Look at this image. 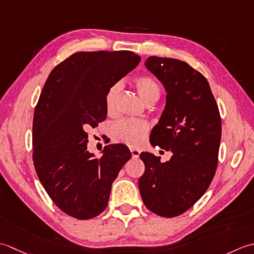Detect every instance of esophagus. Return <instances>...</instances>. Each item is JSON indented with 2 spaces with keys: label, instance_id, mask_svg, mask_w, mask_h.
Here are the masks:
<instances>
[{
  "label": "esophagus",
  "instance_id": "34e87169",
  "mask_svg": "<svg viewBox=\"0 0 254 254\" xmlns=\"http://www.w3.org/2000/svg\"><path fill=\"white\" fill-rule=\"evenodd\" d=\"M130 152H131L132 158H138L139 154H140V150L136 148H130Z\"/></svg>",
  "mask_w": 254,
  "mask_h": 254
}]
</instances>
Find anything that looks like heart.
I'll return each mask as SVG.
<instances>
[{"instance_id":"heart-1","label":"heart","mask_w":254,"mask_h":254,"mask_svg":"<svg viewBox=\"0 0 254 254\" xmlns=\"http://www.w3.org/2000/svg\"><path fill=\"white\" fill-rule=\"evenodd\" d=\"M139 96L146 103L157 101L160 96V86L158 82L151 76L141 75L134 80ZM121 91V84L116 83L108 89L105 95V104L108 112H112L115 106L116 97ZM148 131V124L140 120H122L114 123L111 133L115 140L126 143L128 146H139Z\"/></svg>"}]
</instances>
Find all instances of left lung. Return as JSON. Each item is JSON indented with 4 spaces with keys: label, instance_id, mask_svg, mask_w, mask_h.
<instances>
[{
    "label": "left lung",
    "instance_id": "8db88e82",
    "mask_svg": "<svg viewBox=\"0 0 254 254\" xmlns=\"http://www.w3.org/2000/svg\"><path fill=\"white\" fill-rule=\"evenodd\" d=\"M144 65L167 93L150 143L170 150L172 157L161 162L153 153L141 152L146 169L138 185L147 208L171 218L190 208L210 185L218 162L221 120L206 77L186 62L149 57Z\"/></svg>",
    "mask_w": 254,
    "mask_h": 254
}]
</instances>
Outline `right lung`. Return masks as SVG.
Returning <instances> with one entry per match:
<instances>
[{
	"label": "right lung",
	"mask_w": 254,
	"mask_h": 254,
	"mask_svg": "<svg viewBox=\"0 0 254 254\" xmlns=\"http://www.w3.org/2000/svg\"><path fill=\"white\" fill-rule=\"evenodd\" d=\"M132 51L75 53L50 72L33 122L34 165L46 192L69 216L90 219L107 207L112 184L131 153L108 144L102 157L87 151V133L107 115L108 89L132 71Z\"/></svg>",
	"instance_id": "add662e5"
}]
</instances>
